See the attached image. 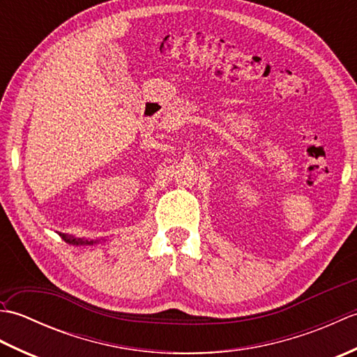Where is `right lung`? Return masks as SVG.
<instances>
[{"instance_id":"add662e5","label":"right lung","mask_w":357,"mask_h":357,"mask_svg":"<svg viewBox=\"0 0 357 357\" xmlns=\"http://www.w3.org/2000/svg\"><path fill=\"white\" fill-rule=\"evenodd\" d=\"M59 236H61L66 242H69V244H73V245H93L96 244L98 241H82V239H77L70 236V234H66V233H59Z\"/></svg>"}]
</instances>
